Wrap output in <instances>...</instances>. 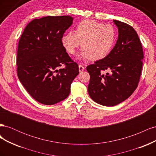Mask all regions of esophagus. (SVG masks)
I'll return each instance as SVG.
<instances>
[{"label": "esophagus", "instance_id": "obj_1", "mask_svg": "<svg viewBox=\"0 0 156 156\" xmlns=\"http://www.w3.org/2000/svg\"><path fill=\"white\" fill-rule=\"evenodd\" d=\"M84 69V66H83V65H81V64H79V72H83V71Z\"/></svg>", "mask_w": 156, "mask_h": 156}]
</instances>
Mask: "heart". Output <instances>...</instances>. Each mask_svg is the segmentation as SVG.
<instances>
[{
	"instance_id": "obj_1",
	"label": "heart",
	"mask_w": 156,
	"mask_h": 156,
	"mask_svg": "<svg viewBox=\"0 0 156 156\" xmlns=\"http://www.w3.org/2000/svg\"><path fill=\"white\" fill-rule=\"evenodd\" d=\"M115 38L116 30L112 25L94 20H83L77 25L75 32L64 33L61 43L70 55H73L81 45L83 49L78 55L79 58L99 60L110 53Z\"/></svg>"
}]
</instances>
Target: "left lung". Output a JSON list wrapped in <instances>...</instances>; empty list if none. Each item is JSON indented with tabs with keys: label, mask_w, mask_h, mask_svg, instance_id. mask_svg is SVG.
Segmentation results:
<instances>
[{
	"label": "left lung",
	"mask_w": 156,
	"mask_h": 156,
	"mask_svg": "<svg viewBox=\"0 0 156 156\" xmlns=\"http://www.w3.org/2000/svg\"><path fill=\"white\" fill-rule=\"evenodd\" d=\"M119 29L115 46L106 57L88 65V92L99 104L111 107L128 98L138 86L144 58L136 31L124 22L113 20ZM103 70L109 73L102 74Z\"/></svg>",
	"instance_id": "obj_1"
}]
</instances>
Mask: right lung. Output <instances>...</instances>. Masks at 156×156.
I'll return each instance as SVG.
<instances>
[{"mask_svg": "<svg viewBox=\"0 0 156 156\" xmlns=\"http://www.w3.org/2000/svg\"><path fill=\"white\" fill-rule=\"evenodd\" d=\"M68 16L35 19L27 25L19 41L17 76L30 95L40 103L54 105L69 94L73 79L79 73L61 43L72 25ZM62 65L64 69H60Z\"/></svg>", "mask_w": 156, "mask_h": 156, "instance_id": "1", "label": "right lung"}]
</instances>
